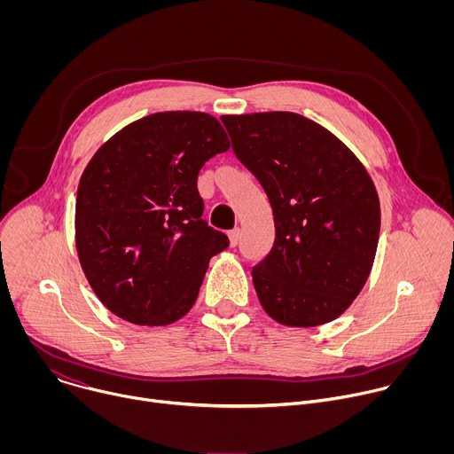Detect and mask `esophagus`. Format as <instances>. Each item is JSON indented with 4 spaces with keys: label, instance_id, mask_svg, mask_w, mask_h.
Segmentation results:
<instances>
[{
    "label": "esophagus",
    "instance_id": "esophagus-1",
    "mask_svg": "<svg viewBox=\"0 0 454 454\" xmlns=\"http://www.w3.org/2000/svg\"><path fill=\"white\" fill-rule=\"evenodd\" d=\"M228 237H230V244L235 247V246L239 244V240H240V230H239V228L231 230V231L228 233Z\"/></svg>",
    "mask_w": 454,
    "mask_h": 454
}]
</instances>
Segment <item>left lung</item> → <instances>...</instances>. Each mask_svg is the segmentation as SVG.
Masks as SVG:
<instances>
[{"label":"left lung","instance_id":"8db88e82","mask_svg":"<svg viewBox=\"0 0 454 454\" xmlns=\"http://www.w3.org/2000/svg\"><path fill=\"white\" fill-rule=\"evenodd\" d=\"M221 120L273 210V247L251 271L261 305L287 327L336 319L366 284L377 251L380 207L370 174L341 140L301 114Z\"/></svg>","mask_w":454,"mask_h":454}]
</instances>
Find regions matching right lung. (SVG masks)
Here are the masks:
<instances>
[{
	"mask_svg": "<svg viewBox=\"0 0 454 454\" xmlns=\"http://www.w3.org/2000/svg\"><path fill=\"white\" fill-rule=\"evenodd\" d=\"M228 149L212 114L165 111L125 125L90 160L77 190L75 244L113 314L163 327L196 303L210 258L230 244L201 219L198 176Z\"/></svg>",
	"mask_w": 454,
	"mask_h": 454,
	"instance_id": "obj_1",
	"label": "right lung"
}]
</instances>
